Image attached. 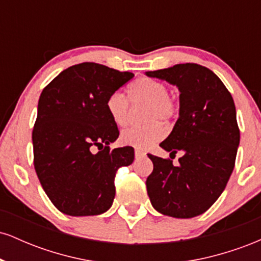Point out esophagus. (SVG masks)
Returning a JSON list of instances; mask_svg holds the SVG:
<instances>
[{"label": "esophagus", "mask_w": 261, "mask_h": 261, "mask_svg": "<svg viewBox=\"0 0 261 261\" xmlns=\"http://www.w3.org/2000/svg\"><path fill=\"white\" fill-rule=\"evenodd\" d=\"M145 155H146V152L141 151V149H136V151H135V157L136 158H142L145 157Z\"/></svg>", "instance_id": "esophagus-1"}]
</instances>
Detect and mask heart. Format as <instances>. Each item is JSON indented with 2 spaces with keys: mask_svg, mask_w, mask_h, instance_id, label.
Returning a JSON list of instances; mask_svg holds the SVG:
<instances>
[{
  "mask_svg": "<svg viewBox=\"0 0 261 261\" xmlns=\"http://www.w3.org/2000/svg\"><path fill=\"white\" fill-rule=\"evenodd\" d=\"M128 100L133 104L147 106L143 113V126H131L120 134L124 145L145 149L161 141L166 130L158 121L168 124L178 115V99L168 92V87L162 81L142 77L128 87ZM124 94L114 92L108 97L106 108L109 118L118 126H125L130 118V106Z\"/></svg>",
  "mask_w": 261,
  "mask_h": 261,
  "instance_id": "1",
  "label": "heart"
}]
</instances>
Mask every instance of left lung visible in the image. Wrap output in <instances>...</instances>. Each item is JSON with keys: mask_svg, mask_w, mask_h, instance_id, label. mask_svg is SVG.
I'll list each match as a JSON object with an SVG mask.
<instances>
[{"mask_svg": "<svg viewBox=\"0 0 261 261\" xmlns=\"http://www.w3.org/2000/svg\"><path fill=\"white\" fill-rule=\"evenodd\" d=\"M146 74L179 88V118L160 146L170 157L182 152L179 166L148 154L153 163L146 180L149 200L167 216H199L220 197L234 168L241 139L234 101L222 81L201 65L179 64Z\"/></svg>", "mask_w": 261, "mask_h": 261, "instance_id": "obj_1", "label": "left lung"}]
</instances>
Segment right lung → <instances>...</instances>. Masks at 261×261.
I'll return each instance as SVG.
<instances>
[{
    "label": "right lung",
    "instance_id": "obj_1",
    "mask_svg": "<svg viewBox=\"0 0 261 261\" xmlns=\"http://www.w3.org/2000/svg\"><path fill=\"white\" fill-rule=\"evenodd\" d=\"M133 77L131 72L82 62L62 71L41 92L33 128L34 168L47 197L62 214L94 216L113 205L116 172L133 163L135 152L130 146L110 149L119 130L106 103Z\"/></svg>",
    "mask_w": 261,
    "mask_h": 261
}]
</instances>
